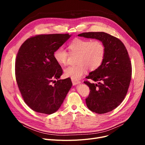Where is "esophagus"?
<instances>
[{
  "label": "esophagus",
  "instance_id": "1",
  "mask_svg": "<svg viewBox=\"0 0 145 145\" xmlns=\"http://www.w3.org/2000/svg\"><path fill=\"white\" fill-rule=\"evenodd\" d=\"M72 82L73 83V85H76L77 84H79V83H80V81L79 80H75L72 79Z\"/></svg>",
  "mask_w": 145,
  "mask_h": 145
}]
</instances>
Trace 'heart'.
I'll list each match as a JSON object with an SVG mask.
<instances>
[{"instance_id": "obj_1", "label": "heart", "mask_w": 145, "mask_h": 145, "mask_svg": "<svg viewBox=\"0 0 145 145\" xmlns=\"http://www.w3.org/2000/svg\"><path fill=\"white\" fill-rule=\"evenodd\" d=\"M71 55H78L76 66H70L65 69L66 77L77 80L84 75L88 69L94 71L99 67L105 56L106 48L104 43L99 39H76L68 45ZM69 53L63 47L56 49L53 57L60 65L64 66L67 63Z\"/></svg>"}]
</instances>
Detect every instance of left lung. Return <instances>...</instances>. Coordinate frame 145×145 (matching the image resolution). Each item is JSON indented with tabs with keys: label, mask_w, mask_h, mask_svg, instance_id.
<instances>
[{
	"label": "left lung",
	"mask_w": 145,
	"mask_h": 145,
	"mask_svg": "<svg viewBox=\"0 0 145 145\" xmlns=\"http://www.w3.org/2000/svg\"><path fill=\"white\" fill-rule=\"evenodd\" d=\"M78 36L99 39L105 46L102 65L86 77L99 83H84L90 89L86 98L89 110L99 114L110 112L122 102L131 83L132 64L127 50L118 38L105 32H84Z\"/></svg>",
	"instance_id": "1"
}]
</instances>
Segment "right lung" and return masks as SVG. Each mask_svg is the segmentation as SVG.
Segmentation results:
<instances>
[{"label":"right lung","instance_id":"1","mask_svg":"<svg viewBox=\"0 0 145 145\" xmlns=\"http://www.w3.org/2000/svg\"><path fill=\"white\" fill-rule=\"evenodd\" d=\"M71 36L36 35L28 38L18 50L15 60L17 84L24 102L36 112L50 115L56 112L72 86L69 78L53 80L63 73L53 53Z\"/></svg>","mask_w":145,"mask_h":145}]
</instances>
